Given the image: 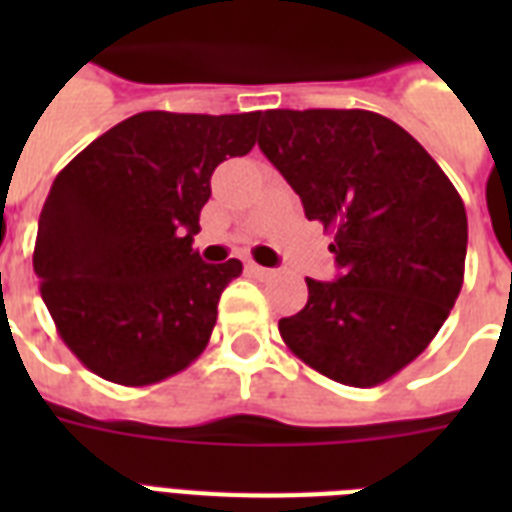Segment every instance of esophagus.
<instances>
[{"mask_svg": "<svg viewBox=\"0 0 512 512\" xmlns=\"http://www.w3.org/2000/svg\"><path fill=\"white\" fill-rule=\"evenodd\" d=\"M247 271L255 276V279H271L273 271L271 268H263V265H257V263H247Z\"/></svg>", "mask_w": 512, "mask_h": 512, "instance_id": "obj_1", "label": "esophagus"}]
</instances>
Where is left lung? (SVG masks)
I'll use <instances>...</instances> for the list:
<instances>
[{
  "label": "left lung",
  "instance_id": "8db88e82",
  "mask_svg": "<svg viewBox=\"0 0 512 512\" xmlns=\"http://www.w3.org/2000/svg\"><path fill=\"white\" fill-rule=\"evenodd\" d=\"M260 151L335 236L337 281L305 279L308 303L279 321L303 364L374 388L444 327L465 279L468 215L436 159L388 116L361 108L265 111Z\"/></svg>",
  "mask_w": 512,
  "mask_h": 512
}]
</instances>
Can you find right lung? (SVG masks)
<instances>
[{
    "mask_svg": "<svg viewBox=\"0 0 512 512\" xmlns=\"http://www.w3.org/2000/svg\"><path fill=\"white\" fill-rule=\"evenodd\" d=\"M260 111L124 119L58 172L34 244V273L60 340L90 372L143 388L207 348L239 260L193 249L212 172L255 146Z\"/></svg>",
    "mask_w": 512,
    "mask_h": 512,
    "instance_id": "right-lung-1",
    "label": "right lung"
}]
</instances>
